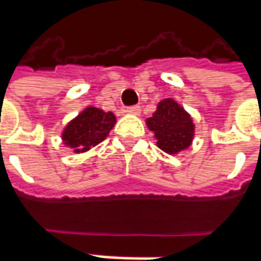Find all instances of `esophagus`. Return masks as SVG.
<instances>
[{"label": "esophagus", "instance_id": "obj_1", "mask_svg": "<svg viewBox=\"0 0 261 261\" xmlns=\"http://www.w3.org/2000/svg\"><path fill=\"white\" fill-rule=\"evenodd\" d=\"M125 113L133 114V115H139V114L141 113V108H140L139 105H133V107H127Z\"/></svg>", "mask_w": 261, "mask_h": 261}]
</instances>
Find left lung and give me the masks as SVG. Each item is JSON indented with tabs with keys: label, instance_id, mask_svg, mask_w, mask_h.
Here are the masks:
<instances>
[{
	"label": "left lung",
	"instance_id": "obj_1",
	"mask_svg": "<svg viewBox=\"0 0 261 261\" xmlns=\"http://www.w3.org/2000/svg\"><path fill=\"white\" fill-rule=\"evenodd\" d=\"M147 127L154 133L158 147L165 153L177 154L192 144L195 125L191 115L172 98L158 103V110L146 120Z\"/></svg>",
	"mask_w": 261,
	"mask_h": 261
}]
</instances>
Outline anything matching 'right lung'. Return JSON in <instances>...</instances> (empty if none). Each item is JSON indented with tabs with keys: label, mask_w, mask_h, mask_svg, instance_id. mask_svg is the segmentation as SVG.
Returning a JSON list of instances; mask_svg holds the SVG:
<instances>
[{
	"label": "right lung",
	"mask_w": 261,
	"mask_h": 261,
	"mask_svg": "<svg viewBox=\"0 0 261 261\" xmlns=\"http://www.w3.org/2000/svg\"><path fill=\"white\" fill-rule=\"evenodd\" d=\"M115 124V115L95 107H88L65 127L62 140L75 153H84L99 144Z\"/></svg>",
	"instance_id": "add662e5"
}]
</instances>
